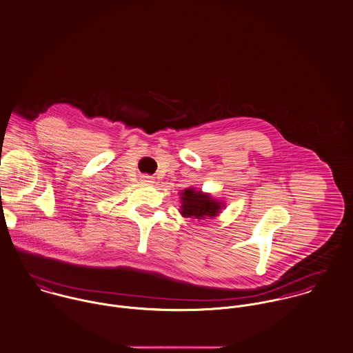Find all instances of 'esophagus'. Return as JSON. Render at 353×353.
Returning <instances> with one entry per match:
<instances>
[{"instance_id": "34e87169", "label": "esophagus", "mask_w": 353, "mask_h": 353, "mask_svg": "<svg viewBox=\"0 0 353 353\" xmlns=\"http://www.w3.org/2000/svg\"><path fill=\"white\" fill-rule=\"evenodd\" d=\"M141 181L144 182V183H147V185H152L154 181H153V176L151 175H143L141 176Z\"/></svg>"}]
</instances>
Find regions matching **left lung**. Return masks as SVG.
Returning a JSON list of instances; mask_svg holds the SVG:
<instances>
[{
    "instance_id": "left-lung-1",
    "label": "left lung",
    "mask_w": 353,
    "mask_h": 353,
    "mask_svg": "<svg viewBox=\"0 0 353 353\" xmlns=\"http://www.w3.org/2000/svg\"><path fill=\"white\" fill-rule=\"evenodd\" d=\"M223 203L214 200L210 194L202 193L194 188L182 190L181 193V214L190 219H213L220 213Z\"/></svg>"
}]
</instances>
